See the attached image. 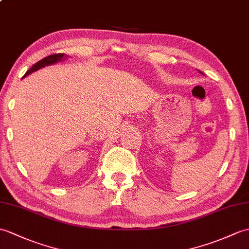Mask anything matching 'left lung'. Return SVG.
<instances>
[{
	"label": "left lung",
	"mask_w": 249,
	"mask_h": 249,
	"mask_svg": "<svg viewBox=\"0 0 249 249\" xmlns=\"http://www.w3.org/2000/svg\"><path fill=\"white\" fill-rule=\"evenodd\" d=\"M198 72H199V73H201V74H204V73H203V72H200V71H198Z\"/></svg>",
	"instance_id": "obj_1"
}]
</instances>
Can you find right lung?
Returning a JSON list of instances; mask_svg holds the SVG:
<instances>
[{
	"label": "right lung",
	"mask_w": 249,
	"mask_h": 249,
	"mask_svg": "<svg viewBox=\"0 0 249 249\" xmlns=\"http://www.w3.org/2000/svg\"><path fill=\"white\" fill-rule=\"evenodd\" d=\"M67 57H68V56L65 55V54H54V55H50V56H48V57H45V58H43V59H41L40 61L35 63V65L30 69V70H28V71L25 73V75H24V76H23V77H26L27 75L32 74L33 72L38 71L39 69H42V68H44V67L54 65V63H57V62H59V61H61V60H65V59L67 58Z\"/></svg>",
	"instance_id": "right-lung-1"
}]
</instances>
